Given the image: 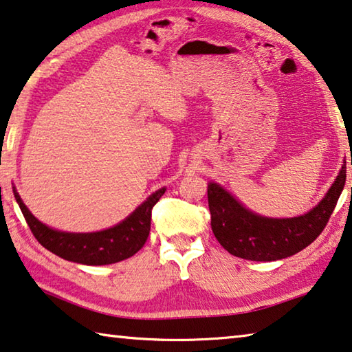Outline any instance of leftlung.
Segmentation results:
<instances>
[{"mask_svg": "<svg viewBox=\"0 0 352 352\" xmlns=\"http://www.w3.org/2000/svg\"><path fill=\"white\" fill-rule=\"evenodd\" d=\"M352 166V156H351ZM346 182L343 161L336 182L309 213L296 217H266L246 208L227 189L208 183L211 228L217 241L232 255L252 261L287 258L305 249L324 230Z\"/></svg>", "mask_w": 352, "mask_h": 352, "instance_id": "left-lung-1", "label": "left lung"}]
</instances>
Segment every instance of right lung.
I'll return each mask as SVG.
<instances>
[{"mask_svg": "<svg viewBox=\"0 0 352 352\" xmlns=\"http://www.w3.org/2000/svg\"><path fill=\"white\" fill-rule=\"evenodd\" d=\"M166 192V188L155 191L130 216L106 230L91 233L60 232L43 224L28 210L14 186V196L32 235L50 252L74 263L102 266L117 263L135 255L146 244L150 233L152 208Z\"/></svg>", "mask_w": 352, "mask_h": 352, "instance_id": "1", "label": "right lung"}]
</instances>
